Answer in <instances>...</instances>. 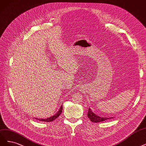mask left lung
<instances>
[{
    "label": "left lung",
    "mask_w": 146,
    "mask_h": 146,
    "mask_svg": "<svg viewBox=\"0 0 146 146\" xmlns=\"http://www.w3.org/2000/svg\"><path fill=\"white\" fill-rule=\"evenodd\" d=\"M88 117L90 119V121H91L92 122H94V123L102 122V121H105V120H108V119H109L110 118H113L112 117L107 118V117H102L98 116L97 115H96L95 113H94L92 111V110L90 109V108H89V110H88Z\"/></svg>",
    "instance_id": "1"
}]
</instances>
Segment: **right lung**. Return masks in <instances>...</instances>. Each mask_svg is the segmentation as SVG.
<instances>
[{
	"label": "right lung",
	"instance_id": "right-lung-1",
	"mask_svg": "<svg viewBox=\"0 0 146 146\" xmlns=\"http://www.w3.org/2000/svg\"><path fill=\"white\" fill-rule=\"evenodd\" d=\"M62 110H63V106L62 105L61 107L60 108L56 114L54 115L53 116H52L51 117L47 118H45V119H43V118H36V119L39 120V121H44V122H51V121H53L54 120H55L58 117L60 116V114H61L62 112Z\"/></svg>",
	"mask_w": 146,
	"mask_h": 146
}]
</instances>
